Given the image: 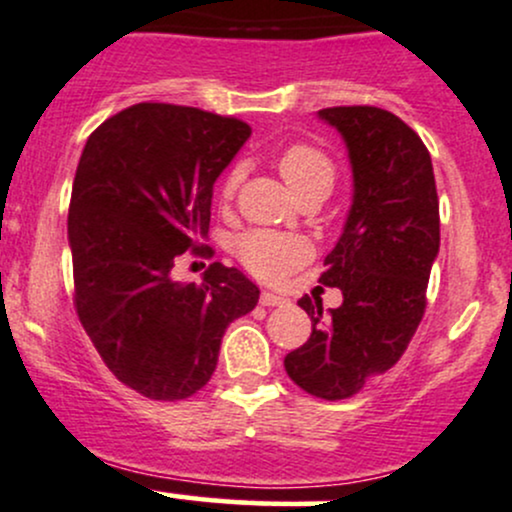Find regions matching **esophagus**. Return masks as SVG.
<instances>
[{
  "instance_id": "obj_1",
  "label": "esophagus",
  "mask_w": 512,
  "mask_h": 512,
  "mask_svg": "<svg viewBox=\"0 0 512 512\" xmlns=\"http://www.w3.org/2000/svg\"><path fill=\"white\" fill-rule=\"evenodd\" d=\"M288 302H290L288 298L271 293V290H263L261 293V305H266V307H283V305H288Z\"/></svg>"
}]
</instances>
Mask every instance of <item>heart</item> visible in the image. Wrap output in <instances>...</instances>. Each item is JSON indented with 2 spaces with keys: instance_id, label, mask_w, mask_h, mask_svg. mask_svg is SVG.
Listing matches in <instances>:
<instances>
[{
  "instance_id": "obj_1",
  "label": "heart",
  "mask_w": 512,
  "mask_h": 512,
  "mask_svg": "<svg viewBox=\"0 0 512 512\" xmlns=\"http://www.w3.org/2000/svg\"><path fill=\"white\" fill-rule=\"evenodd\" d=\"M278 170L283 175L285 185L295 197L305 195L310 190H332L334 166L320 148L312 146H290L280 153ZM241 173L232 170L222 183V197L229 200L239 188ZM236 254L241 263L256 273L258 278L278 280L288 276L293 268L302 266L312 254L310 244L300 236L278 234V232H249L236 241Z\"/></svg>"
}]
</instances>
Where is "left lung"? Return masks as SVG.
<instances>
[{"label": "left lung", "mask_w": 512, "mask_h": 512, "mask_svg": "<svg viewBox=\"0 0 512 512\" xmlns=\"http://www.w3.org/2000/svg\"><path fill=\"white\" fill-rule=\"evenodd\" d=\"M317 119L342 136L351 166V205L320 278L344 300L324 315L320 298L302 295L312 334L285 371L307 393L342 400L403 356L425 315L439 202L430 151L403 119L378 107H329Z\"/></svg>", "instance_id": "8db88e82"}]
</instances>
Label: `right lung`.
<instances>
[{"instance_id":"1","label":"right lung","mask_w":512,"mask_h":512,"mask_svg":"<svg viewBox=\"0 0 512 512\" xmlns=\"http://www.w3.org/2000/svg\"><path fill=\"white\" fill-rule=\"evenodd\" d=\"M249 124L195 107L134 104L92 131L68 214L75 307L109 371L153 400L197 393L217 368L224 329L261 290L214 263L202 285L173 278L200 249L214 183Z\"/></svg>"}]
</instances>
